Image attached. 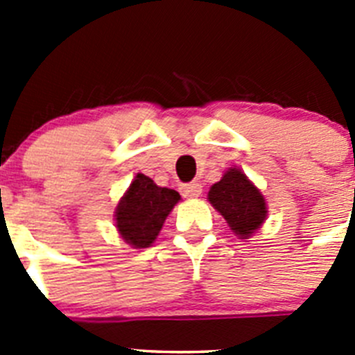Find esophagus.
<instances>
[{
    "label": "esophagus",
    "instance_id": "34e87169",
    "mask_svg": "<svg viewBox=\"0 0 355 355\" xmlns=\"http://www.w3.org/2000/svg\"><path fill=\"white\" fill-rule=\"evenodd\" d=\"M181 193H183V197H188V199H196V197L202 193V187H200V183H187L181 187Z\"/></svg>",
    "mask_w": 355,
    "mask_h": 355
}]
</instances>
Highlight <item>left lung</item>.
Segmentation results:
<instances>
[{
	"instance_id": "left-lung-1",
	"label": "left lung",
	"mask_w": 355,
	"mask_h": 355,
	"mask_svg": "<svg viewBox=\"0 0 355 355\" xmlns=\"http://www.w3.org/2000/svg\"><path fill=\"white\" fill-rule=\"evenodd\" d=\"M208 200L224 216L231 231L245 240L266 218L265 197L236 167L227 168L222 180L209 188Z\"/></svg>"
}]
</instances>
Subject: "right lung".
Returning <instances> with one entry per match:
<instances>
[{
    "label": "right lung",
    "mask_w": 355,
    "mask_h": 355,
    "mask_svg": "<svg viewBox=\"0 0 355 355\" xmlns=\"http://www.w3.org/2000/svg\"><path fill=\"white\" fill-rule=\"evenodd\" d=\"M181 196L137 174L115 209V225L122 240L135 249H146L156 240L168 213Z\"/></svg>",
    "instance_id": "obj_1"
}]
</instances>
